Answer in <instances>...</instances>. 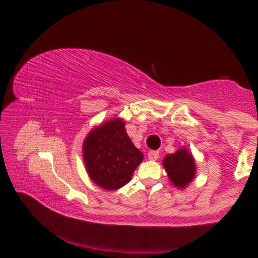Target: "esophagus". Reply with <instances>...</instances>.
Here are the masks:
<instances>
[{"instance_id":"esophagus-1","label":"esophagus","mask_w":258,"mask_h":258,"mask_svg":"<svg viewBox=\"0 0 258 258\" xmlns=\"http://www.w3.org/2000/svg\"><path fill=\"white\" fill-rule=\"evenodd\" d=\"M148 157H149V159H151V160H157L159 158V151L150 150L149 152H148Z\"/></svg>"}]
</instances>
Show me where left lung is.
<instances>
[{
    "label": "left lung",
    "instance_id": "left-lung-1",
    "mask_svg": "<svg viewBox=\"0 0 258 258\" xmlns=\"http://www.w3.org/2000/svg\"><path fill=\"white\" fill-rule=\"evenodd\" d=\"M163 164L169 180L177 187L186 186L195 177V160L185 149H180L175 154L167 155Z\"/></svg>",
    "mask_w": 258,
    "mask_h": 258
}]
</instances>
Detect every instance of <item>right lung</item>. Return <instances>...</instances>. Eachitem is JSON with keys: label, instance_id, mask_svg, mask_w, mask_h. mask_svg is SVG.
Listing matches in <instances>:
<instances>
[{"label": "right lung", "instance_id": "right-lung-1", "mask_svg": "<svg viewBox=\"0 0 258 258\" xmlns=\"http://www.w3.org/2000/svg\"><path fill=\"white\" fill-rule=\"evenodd\" d=\"M124 126L121 119L104 123L91 131L83 145L91 180L106 190H117L127 184L143 159L141 151L131 141Z\"/></svg>", "mask_w": 258, "mask_h": 258}]
</instances>
